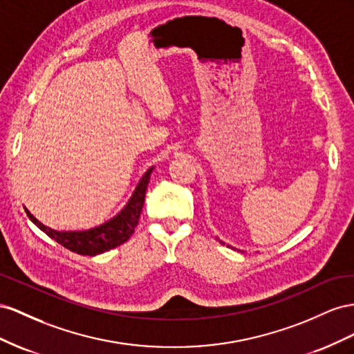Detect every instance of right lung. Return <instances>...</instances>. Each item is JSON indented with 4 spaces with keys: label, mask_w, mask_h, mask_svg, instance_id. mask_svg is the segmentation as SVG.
I'll return each instance as SVG.
<instances>
[{
    "label": "right lung",
    "mask_w": 354,
    "mask_h": 354,
    "mask_svg": "<svg viewBox=\"0 0 354 354\" xmlns=\"http://www.w3.org/2000/svg\"><path fill=\"white\" fill-rule=\"evenodd\" d=\"M153 167L147 170V174L139 180V184L135 189L132 198L129 200L126 207L120 212V214L104 225L92 228L88 231H55L52 228H47L41 222H38L29 212L26 210V215L29 216L34 224L43 230L44 233L52 237L59 245H62L68 250L74 252V254L83 255V257H95L104 252L114 249L124 241L130 239L139 222L140 212H142L144 200L147 187L149 183V176Z\"/></svg>",
    "instance_id": "1"
}]
</instances>
